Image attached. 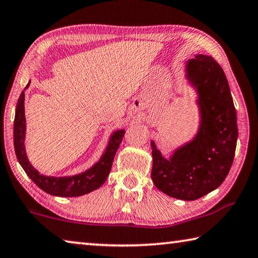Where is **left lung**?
Masks as SVG:
<instances>
[{"label":"left lung","instance_id":"1","mask_svg":"<svg viewBox=\"0 0 258 258\" xmlns=\"http://www.w3.org/2000/svg\"><path fill=\"white\" fill-rule=\"evenodd\" d=\"M185 78L197 93L198 131L169 158L151 141V178L169 197L196 200L228 176L237 147V112L223 69L212 56L197 54L187 60Z\"/></svg>","mask_w":258,"mask_h":258}]
</instances>
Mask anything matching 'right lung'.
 Wrapping results in <instances>:
<instances>
[{
	"label": "right lung",
	"instance_id": "right-lung-1",
	"mask_svg": "<svg viewBox=\"0 0 258 258\" xmlns=\"http://www.w3.org/2000/svg\"><path fill=\"white\" fill-rule=\"evenodd\" d=\"M30 83V82H29ZM29 83L25 87L28 89ZM125 134L124 130L113 131L109 138L108 145L102 156L92 167L76 175L71 176H47L37 171L26 154V118H25V91L18 99L16 108L15 126H14V145L17 159L21 167L35 184L44 192L56 197H80L99 189L110 173L113 157H115L119 145Z\"/></svg>",
	"mask_w": 258,
	"mask_h": 258
}]
</instances>
